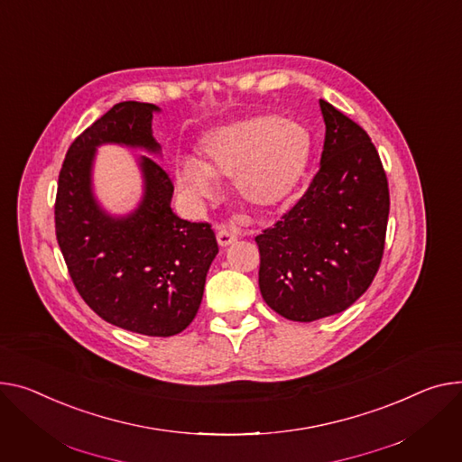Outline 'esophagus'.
Returning <instances> with one entry per match:
<instances>
[{"instance_id":"obj_1","label":"esophagus","mask_w":462,"mask_h":462,"mask_svg":"<svg viewBox=\"0 0 462 462\" xmlns=\"http://www.w3.org/2000/svg\"><path fill=\"white\" fill-rule=\"evenodd\" d=\"M217 241H219L221 247H228V245H232V243L237 241V234H236L234 230H230V228L219 226V228H217Z\"/></svg>"}]
</instances>
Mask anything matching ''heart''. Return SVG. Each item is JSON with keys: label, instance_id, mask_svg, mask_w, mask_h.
Here are the masks:
<instances>
[{"label": "heart", "instance_id": "b5f03b06", "mask_svg": "<svg viewBox=\"0 0 462 462\" xmlns=\"http://www.w3.org/2000/svg\"><path fill=\"white\" fill-rule=\"evenodd\" d=\"M310 137L299 122L256 115L234 120L200 139L199 160L174 167L178 188L193 200L211 199L215 181H232L241 202L281 206L295 191L309 162Z\"/></svg>", "mask_w": 462, "mask_h": 462}]
</instances>
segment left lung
<instances>
[{
  "label": "left lung",
  "mask_w": 462,
  "mask_h": 462,
  "mask_svg": "<svg viewBox=\"0 0 462 462\" xmlns=\"http://www.w3.org/2000/svg\"><path fill=\"white\" fill-rule=\"evenodd\" d=\"M321 165L281 221L256 236L258 284L291 321L340 314L372 286L390 213L379 152L362 126L325 100Z\"/></svg>",
  "instance_id": "1"
}]
</instances>
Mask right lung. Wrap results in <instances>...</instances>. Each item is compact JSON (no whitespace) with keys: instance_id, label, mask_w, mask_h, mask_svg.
Wrapping results in <instances>:
<instances>
[{"instance_id":"add662e5","label":"right lung","mask_w":462,"mask_h":462,"mask_svg":"<svg viewBox=\"0 0 462 462\" xmlns=\"http://www.w3.org/2000/svg\"><path fill=\"white\" fill-rule=\"evenodd\" d=\"M153 111V104L120 102L74 139L57 181L55 236L88 309L120 328L165 337L199 312L208 269L219 253L211 225L176 217L172 180L144 156V197L128 217H109L90 191L98 144L160 150L152 137Z\"/></svg>"}]
</instances>
